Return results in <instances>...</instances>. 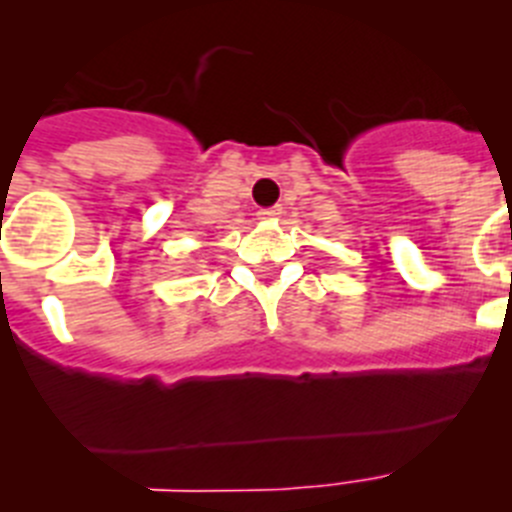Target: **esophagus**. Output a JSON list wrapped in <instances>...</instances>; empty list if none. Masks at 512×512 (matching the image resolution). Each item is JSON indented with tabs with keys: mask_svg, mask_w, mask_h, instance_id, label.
<instances>
[{
	"mask_svg": "<svg viewBox=\"0 0 512 512\" xmlns=\"http://www.w3.org/2000/svg\"><path fill=\"white\" fill-rule=\"evenodd\" d=\"M259 215H261V220H277V217L279 215H282V207H266V210H261L259 212Z\"/></svg>",
	"mask_w": 512,
	"mask_h": 512,
	"instance_id": "34e87169",
	"label": "esophagus"
}]
</instances>
